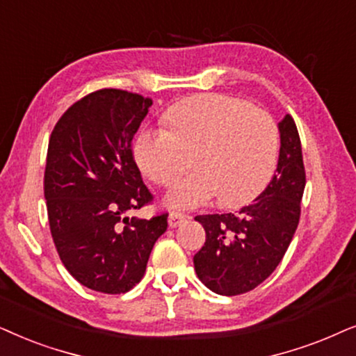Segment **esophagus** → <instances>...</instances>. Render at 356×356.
Segmentation results:
<instances>
[{
  "instance_id": "obj_1",
  "label": "esophagus",
  "mask_w": 356,
  "mask_h": 356,
  "mask_svg": "<svg viewBox=\"0 0 356 356\" xmlns=\"http://www.w3.org/2000/svg\"><path fill=\"white\" fill-rule=\"evenodd\" d=\"M187 220H188V216L182 215V213H170L168 221H169L170 227H177V226H181L182 222H186Z\"/></svg>"
}]
</instances>
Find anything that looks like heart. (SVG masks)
<instances>
[{
	"label": "heart",
	"mask_w": 356,
	"mask_h": 356,
	"mask_svg": "<svg viewBox=\"0 0 356 356\" xmlns=\"http://www.w3.org/2000/svg\"><path fill=\"white\" fill-rule=\"evenodd\" d=\"M165 122L169 130L149 127L141 131L135 159L146 177L168 186L182 168V153H193L195 170L164 195L170 210H195L220 195L226 205H239L272 177L278 129L262 108L225 94H203L170 107Z\"/></svg>",
	"instance_id": "b5f03b06"
}]
</instances>
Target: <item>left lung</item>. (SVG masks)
<instances>
[{"mask_svg":"<svg viewBox=\"0 0 356 356\" xmlns=\"http://www.w3.org/2000/svg\"><path fill=\"white\" fill-rule=\"evenodd\" d=\"M278 130L280 154L267 188L236 213L195 216L207 239L193 255V265L200 282L216 295H243L268 278L300 222L306 186L301 140L288 113Z\"/></svg>","mask_w":356,"mask_h":356,"instance_id":"8db88e82","label":"left lung"}]
</instances>
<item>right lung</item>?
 <instances>
[{
  "mask_svg": "<svg viewBox=\"0 0 356 356\" xmlns=\"http://www.w3.org/2000/svg\"><path fill=\"white\" fill-rule=\"evenodd\" d=\"M151 104L101 89L74 102L51 131L44 179L51 238L66 270L89 290H131L168 229V215L127 216L153 198L131 154Z\"/></svg>",
  "mask_w": 356,
  "mask_h": 356,
  "instance_id": "obj_1",
  "label": "right lung"
}]
</instances>
